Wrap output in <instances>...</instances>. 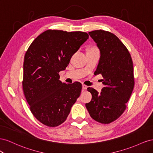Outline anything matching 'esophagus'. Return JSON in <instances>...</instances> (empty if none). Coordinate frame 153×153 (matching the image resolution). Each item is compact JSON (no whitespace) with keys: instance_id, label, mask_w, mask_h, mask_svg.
I'll list each match as a JSON object with an SVG mask.
<instances>
[{"instance_id":"obj_1","label":"esophagus","mask_w":153,"mask_h":153,"mask_svg":"<svg viewBox=\"0 0 153 153\" xmlns=\"http://www.w3.org/2000/svg\"><path fill=\"white\" fill-rule=\"evenodd\" d=\"M87 87H87V85H84H84H82V89H84V90H85V89H87Z\"/></svg>"}]
</instances>
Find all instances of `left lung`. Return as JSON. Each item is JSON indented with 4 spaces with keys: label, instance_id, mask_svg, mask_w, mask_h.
<instances>
[{
    "label": "left lung",
    "instance_id": "8db88e82",
    "mask_svg": "<svg viewBox=\"0 0 153 153\" xmlns=\"http://www.w3.org/2000/svg\"><path fill=\"white\" fill-rule=\"evenodd\" d=\"M89 34L100 50V61L94 74H101L105 87L100 93L93 88H87L92 100L85 106L96 121L109 124L124 112L133 90L132 59L127 48L115 34L103 30L91 31Z\"/></svg>",
    "mask_w": 153,
    "mask_h": 153
}]
</instances>
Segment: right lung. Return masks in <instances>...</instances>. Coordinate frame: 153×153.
Segmentation results:
<instances>
[{
	"instance_id": "obj_1",
	"label": "right lung",
	"mask_w": 153,
	"mask_h": 153,
	"mask_svg": "<svg viewBox=\"0 0 153 153\" xmlns=\"http://www.w3.org/2000/svg\"><path fill=\"white\" fill-rule=\"evenodd\" d=\"M89 38L84 32L47 30L33 41L25 55L23 91L34 116L45 126L66 121L80 96L82 84L59 80L73 55Z\"/></svg>"
}]
</instances>
